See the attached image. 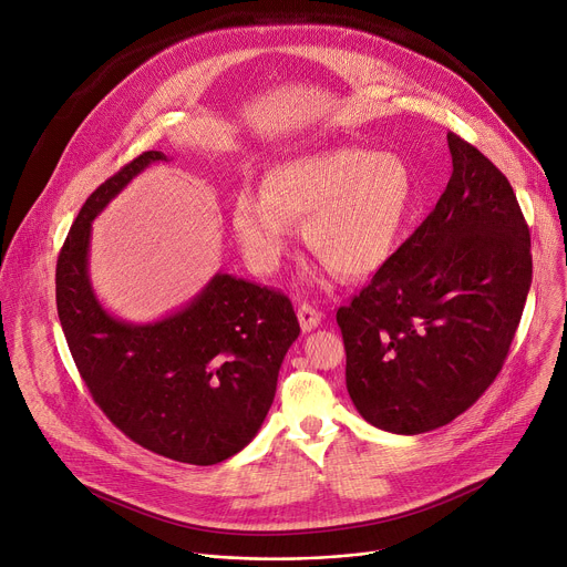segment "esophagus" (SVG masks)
<instances>
[{"label":"esophagus","mask_w":567,"mask_h":567,"mask_svg":"<svg viewBox=\"0 0 567 567\" xmlns=\"http://www.w3.org/2000/svg\"><path fill=\"white\" fill-rule=\"evenodd\" d=\"M297 318H299L301 331H311V329H316L322 322V313L316 307H311V303H307V301L299 303Z\"/></svg>","instance_id":"obj_1"}]
</instances>
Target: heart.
Returning <instances> with one entry per match:
<instances>
[{
    "label": "heart",
    "mask_w": 567,
    "mask_h": 567,
    "mask_svg": "<svg viewBox=\"0 0 567 567\" xmlns=\"http://www.w3.org/2000/svg\"><path fill=\"white\" fill-rule=\"evenodd\" d=\"M413 193V172L402 156L322 150L275 165L264 193L243 190L234 229L254 264L272 270L290 243V220H307L303 238L313 254L333 275L357 279L385 264Z\"/></svg>",
    "instance_id": "heart-1"
}]
</instances>
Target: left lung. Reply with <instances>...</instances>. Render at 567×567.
Wrapping results in <instances>:
<instances>
[{
	"label": "left lung",
	"instance_id": "1",
	"mask_svg": "<svg viewBox=\"0 0 567 567\" xmlns=\"http://www.w3.org/2000/svg\"><path fill=\"white\" fill-rule=\"evenodd\" d=\"M452 177L413 236L340 307L357 411L402 435L467 411L499 374L532 286V238L504 174L447 134Z\"/></svg>",
	"mask_w": 567,
	"mask_h": 567
}]
</instances>
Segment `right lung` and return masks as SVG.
I'll return each mask as SVG.
<instances>
[{"label":"right lung","mask_w":567,"mask_h":567,"mask_svg":"<svg viewBox=\"0 0 567 567\" xmlns=\"http://www.w3.org/2000/svg\"><path fill=\"white\" fill-rule=\"evenodd\" d=\"M158 161L167 156L143 152L85 199L56 260V309L81 379L124 435L172 461L215 465L264 424L299 322L284 292L223 272L156 322L102 307L89 275L93 220Z\"/></svg>","instance_id":"obj_1"}]
</instances>
